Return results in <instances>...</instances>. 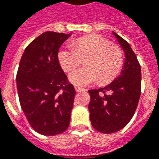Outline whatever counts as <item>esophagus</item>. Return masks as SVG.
Segmentation results:
<instances>
[{"mask_svg":"<svg viewBox=\"0 0 159 159\" xmlns=\"http://www.w3.org/2000/svg\"><path fill=\"white\" fill-rule=\"evenodd\" d=\"M75 89L76 92H81V91H84V90H85L84 89L80 88V87H77V86H75Z\"/></svg>","mask_w":159,"mask_h":159,"instance_id":"34e87169","label":"esophagus"}]
</instances>
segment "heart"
<instances>
[{
  "label": "heart",
  "instance_id": "heart-1",
  "mask_svg": "<svg viewBox=\"0 0 159 159\" xmlns=\"http://www.w3.org/2000/svg\"><path fill=\"white\" fill-rule=\"evenodd\" d=\"M86 57V67L69 76L75 86H87L98 79L99 84H108L119 74L124 64L121 48L98 34L82 36L73 43V47H63L58 52L59 63L66 72L75 70Z\"/></svg>",
  "mask_w": 159,
  "mask_h": 159
}]
</instances>
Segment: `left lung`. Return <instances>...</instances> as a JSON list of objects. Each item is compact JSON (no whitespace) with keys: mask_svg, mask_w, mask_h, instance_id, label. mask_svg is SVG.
Wrapping results in <instances>:
<instances>
[{"mask_svg":"<svg viewBox=\"0 0 159 159\" xmlns=\"http://www.w3.org/2000/svg\"><path fill=\"white\" fill-rule=\"evenodd\" d=\"M123 48L125 61L121 74L104 88L89 89V118L94 129L102 133L122 129L132 118L141 94V67L131 47L113 32Z\"/></svg>","mask_w":159,"mask_h":159,"instance_id":"left-lung-1","label":"left lung"}]
</instances>
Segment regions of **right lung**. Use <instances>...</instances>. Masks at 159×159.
Listing matches in <instances>:
<instances>
[{"label": "right lung", "mask_w": 159, "mask_h": 159, "mask_svg": "<svg viewBox=\"0 0 159 159\" xmlns=\"http://www.w3.org/2000/svg\"><path fill=\"white\" fill-rule=\"evenodd\" d=\"M70 34L44 32L25 48L16 75L22 111L31 127L44 136L68 129L75 95L58 61L61 45Z\"/></svg>", "instance_id": "right-lung-1"}]
</instances>
